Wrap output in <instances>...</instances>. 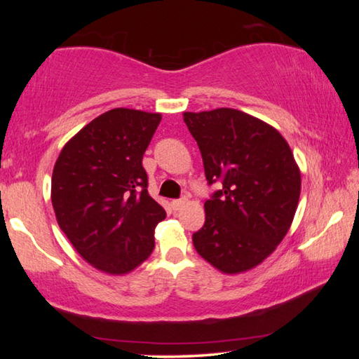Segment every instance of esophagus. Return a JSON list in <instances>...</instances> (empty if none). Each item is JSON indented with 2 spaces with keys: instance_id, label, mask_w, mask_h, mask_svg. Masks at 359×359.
<instances>
[{
  "instance_id": "1",
  "label": "esophagus",
  "mask_w": 359,
  "mask_h": 359,
  "mask_svg": "<svg viewBox=\"0 0 359 359\" xmlns=\"http://www.w3.org/2000/svg\"><path fill=\"white\" fill-rule=\"evenodd\" d=\"M187 204V198H180V199H174V201L171 203V208L174 209V210H179V209H182L184 208V205Z\"/></svg>"
}]
</instances>
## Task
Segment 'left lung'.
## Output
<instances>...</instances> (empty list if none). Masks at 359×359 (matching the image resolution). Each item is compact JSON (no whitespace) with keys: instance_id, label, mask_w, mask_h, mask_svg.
<instances>
[{"instance_id":"obj_1","label":"left lung","mask_w":359,"mask_h":359,"mask_svg":"<svg viewBox=\"0 0 359 359\" xmlns=\"http://www.w3.org/2000/svg\"><path fill=\"white\" fill-rule=\"evenodd\" d=\"M201 150L208 184L204 226L193 234L201 257L224 274L252 269L288 233L299 203L301 172L288 142L271 125L238 109L184 112Z\"/></svg>"}]
</instances>
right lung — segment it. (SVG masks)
I'll return each mask as SVG.
<instances>
[{
	"instance_id": "right-lung-1",
	"label": "right lung",
	"mask_w": 359,
	"mask_h": 359,
	"mask_svg": "<svg viewBox=\"0 0 359 359\" xmlns=\"http://www.w3.org/2000/svg\"><path fill=\"white\" fill-rule=\"evenodd\" d=\"M160 114L117 107L69 139L52 174L57 222L77 253L106 274L131 272L150 257L165 209L147 191L142 156Z\"/></svg>"
}]
</instances>
